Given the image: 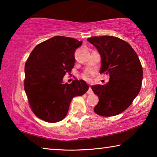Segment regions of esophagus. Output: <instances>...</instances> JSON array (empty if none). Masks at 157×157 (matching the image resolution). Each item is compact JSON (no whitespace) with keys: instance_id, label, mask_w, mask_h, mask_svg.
<instances>
[{"instance_id":"obj_1","label":"esophagus","mask_w":157,"mask_h":157,"mask_svg":"<svg viewBox=\"0 0 157 157\" xmlns=\"http://www.w3.org/2000/svg\"><path fill=\"white\" fill-rule=\"evenodd\" d=\"M93 90H92V88H91V86H89V90H88V91H87V94H93Z\"/></svg>"}]
</instances>
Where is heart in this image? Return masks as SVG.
Wrapping results in <instances>:
<instances>
[{
  "label": "heart",
  "mask_w": 157,
  "mask_h": 157,
  "mask_svg": "<svg viewBox=\"0 0 157 157\" xmlns=\"http://www.w3.org/2000/svg\"><path fill=\"white\" fill-rule=\"evenodd\" d=\"M94 75V72L92 71H86L82 74V78L86 81H91Z\"/></svg>",
  "instance_id": "heart-1"
}]
</instances>
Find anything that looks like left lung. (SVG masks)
Returning a JSON list of instances; mask_svg holds the SVG:
<instances>
[{"mask_svg": "<svg viewBox=\"0 0 157 157\" xmlns=\"http://www.w3.org/2000/svg\"><path fill=\"white\" fill-rule=\"evenodd\" d=\"M87 41L101 57L100 73L109 75L105 85L91 88L99 98L94 110L102 116H113L128 108L140 90L143 68L136 52L130 45L112 36H93Z\"/></svg>", "mask_w": 157, "mask_h": 157, "instance_id": "left-lung-1", "label": "left lung"}]
</instances>
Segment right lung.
Listing matches in <instances>:
<instances>
[{
	"label": "right lung",
	"mask_w": 157,
	"mask_h": 157,
	"mask_svg": "<svg viewBox=\"0 0 157 157\" xmlns=\"http://www.w3.org/2000/svg\"><path fill=\"white\" fill-rule=\"evenodd\" d=\"M82 41L55 36L34 48L25 64L24 89L32 110L48 123L62 121L73 98L89 88L82 79L63 83L66 73L75 65V50Z\"/></svg>",
	"instance_id": "right-lung-1"
}]
</instances>
